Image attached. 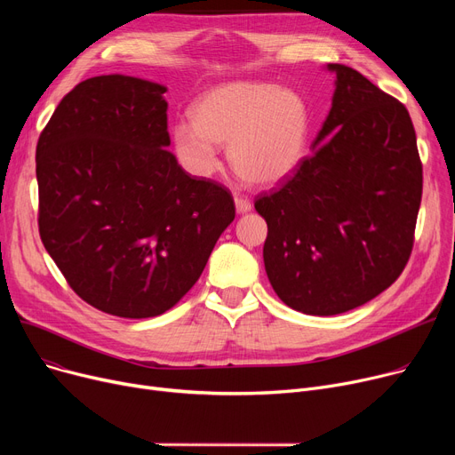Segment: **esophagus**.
Listing matches in <instances>:
<instances>
[{"label": "esophagus", "mask_w": 455, "mask_h": 455, "mask_svg": "<svg viewBox=\"0 0 455 455\" xmlns=\"http://www.w3.org/2000/svg\"><path fill=\"white\" fill-rule=\"evenodd\" d=\"M234 203H235L237 213H247V212H251V208H252L251 201H249L247 197H242V196H235V197H234Z\"/></svg>", "instance_id": "esophagus-1"}]
</instances>
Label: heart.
<instances>
[{
  "label": "heart",
  "instance_id": "1",
  "mask_svg": "<svg viewBox=\"0 0 455 455\" xmlns=\"http://www.w3.org/2000/svg\"><path fill=\"white\" fill-rule=\"evenodd\" d=\"M189 116L194 124H177L172 140L179 162L196 177L218 170V146H228L234 172L256 186L288 179L306 155L309 114L291 90L251 81L221 84L196 101Z\"/></svg>",
  "mask_w": 455,
  "mask_h": 455
}]
</instances>
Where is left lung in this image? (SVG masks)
Wrapping results in <instances>:
<instances>
[{
  "label": "left lung",
  "mask_w": 455,
  "mask_h": 455,
  "mask_svg": "<svg viewBox=\"0 0 455 455\" xmlns=\"http://www.w3.org/2000/svg\"><path fill=\"white\" fill-rule=\"evenodd\" d=\"M326 69L336 90L314 153L254 203L273 290L307 315L345 314L389 288L410 259L422 197L410 112L360 71Z\"/></svg>",
  "instance_id": "8db88e82"
}]
</instances>
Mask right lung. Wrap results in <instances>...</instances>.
I'll return each instance as SVG.
<instances>
[{"label":"right lung","instance_id":"add662e5","mask_svg":"<svg viewBox=\"0 0 455 455\" xmlns=\"http://www.w3.org/2000/svg\"><path fill=\"white\" fill-rule=\"evenodd\" d=\"M165 86L100 76L64 95L36 146L38 230L84 302L156 317L194 285L234 221L230 191L179 165Z\"/></svg>","mask_w":455,"mask_h":455}]
</instances>
